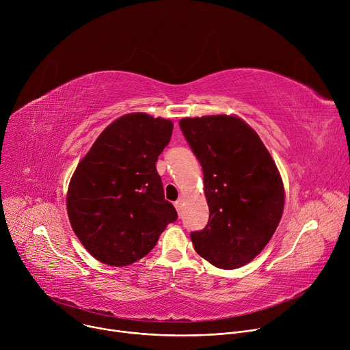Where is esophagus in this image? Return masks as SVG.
I'll return each mask as SVG.
<instances>
[{
	"mask_svg": "<svg viewBox=\"0 0 350 350\" xmlns=\"http://www.w3.org/2000/svg\"><path fill=\"white\" fill-rule=\"evenodd\" d=\"M174 208L177 209L178 215H181V209H183V199H181V198H178V199H177V201L174 202Z\"/></svg>",
	"mask_w": 350,
	"mask_h": 350,
	"instance_id": "obj_1",
	"label": "esophagus"
}]
</instances>
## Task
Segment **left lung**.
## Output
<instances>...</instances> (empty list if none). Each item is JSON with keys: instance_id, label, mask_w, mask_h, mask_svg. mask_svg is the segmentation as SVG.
Listing matches in <instances>:
<instances>
[{"instance_id": "1", "label": "left lung", "mask_w": 350, "mask_h": 350, "mask_svg": "<svg viewBox=\"0 0 350 350\" xmlns=\"http://www.w3.org/2000/svg\"><path fill=\"white\" fill-rule=\"evenodd\" d=\"M180 129L204 170L209 221L191 232L199 256L231 270L255 259L284 211L278 169L256 131L237 116L185 118Z\"/></svg>"}]
</instances>
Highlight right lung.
I'll use <instances>...</instances> for the list:
<instances>
[{
	"mask_svg": "<svg viewBox=\"0 0 350 350\" xmlns=\"http://www.w3.org/2000/svg\"><path fill=\"white\" fill-rule=\"evenodd\" d=\"M172 131L170 120L124 115L77 165L66 208L75 234L96 260L129 266L151 252L166 226L177 220L155 166Z\"/></svg>",
	"mask_w": 350,
	"mask_h": 350,
	"instance_id": "add662e5",
	"label": "right lung"
}]
</instances>
